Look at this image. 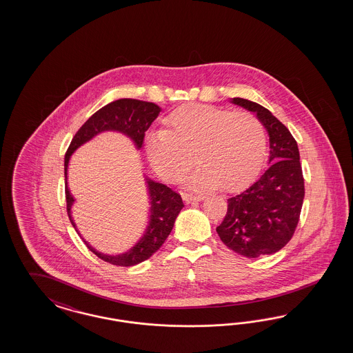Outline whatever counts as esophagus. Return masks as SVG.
Segmentation results:
<instances>
[{
  "label": "esophagus",
  "instance_id": "obj_1",
  "mask_svg": "<svg viewBox=\"0 0 353 353\" xmlns=\"http://www.w3.org/2000/svg\"><path fill=\"white\" fill-rule=\"evenodd\" d=\"M182 198L186 203H190V202H201L203 201V194H194V192H183L182 194Z\"/></svg>",
  "mask_w": 353,
  "mask_h": 353
}]
</instances>
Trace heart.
<instances>
[{
    "instance_id": "b5f03b06",
    "label": "heart",
    "mask_w": 353,
    "mask_h": 353,
    "mask_svg": "<svg viewBox=\"0 0 353 353\" xmlns=\"http://www.w3.org/2000/svg\"><path fill=\"white\" fill-rule=\"evenodd\" d=\"M167 129L152 130L145 150L152 170L165 181H177L195 159L201 164L190 183L205 189L234 190L250 181L264 161L267 130L250 112L207 105L172 111Z\"/></svg>"
}]
</instances>
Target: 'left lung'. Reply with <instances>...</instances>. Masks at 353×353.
<instances>
[{
    "instance_id": "1",
    "label": "left lung",
    "mask_w": 353,
    "mask_h": 353,
    "mask_svg": "<svg viewBox=\"0 0 353 353\" xmlns=\"http://www.w3.org/2000/svg\"><path fill=\"white\" fill-rule=\"evenodd\" d=\"M255 112L269 136V167L246 190L228 199V212L216 232L225 246L246 257L272 255L289 243L299 223L304 179L298 143L265 107L233 98Z\"/></svg>"
}]
</instances>
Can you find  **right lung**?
I'll return each instance as SVG.
<instances>
[{"mask_svg":"<svg viewBox=\"0 0 353 353\" xmlns=\"http://www.w3.org/2000/svg\"><path fill=\"white\" fill-rule=\"evenodd\" d=\"M161 111V107L152 102L121 98L98 110L96 114H93L88 119L84 125L77 130L64 157L67 214L76 232L77 228L71 212L75 198L72 196L67 183L68 163L71 155L88 141L94 139L97 134H101L103 132L123 133L134 143L136 149L141 150L143 145L145 132L150 128L152 121L159 117ZM145 180L149 194V224L145 229V233L134 246L124 254L106 255L97 251L96 248L90 246L83 238L86 247L103 261L119 267H132L139 264L148 260L150 256H152L171 233L176 217L179 216L183 207L181 195L173 192L171 188L165 186L164 183L152 181L149 177H145ZM77 234L80 233L77 232Z\"/></svg>","mask_w":353,"mask_h":353,"instance_id":"1","label":"right lung"}]
</instances>
